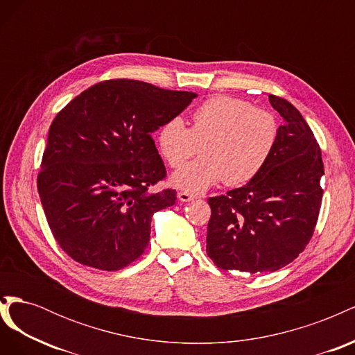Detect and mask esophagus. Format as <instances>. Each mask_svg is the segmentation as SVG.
<instances>
[{"instance_id": "1", "label": "esophagus", "mask_w": 355, "mask_h": 355, "mask_svg": "<svg viewBox=\"0 0 355 355\" xmlns=\"http://www.w3.org/2000/svg\"><path fill=\"white\" fill-rule=\"evenodd\" d=\"M178 198L182 202H188V201H194L196 196H192V194H189V192H185V191H180V192H178Z\"/></svg>"}]
</instances>
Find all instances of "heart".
<instances>
[{"label":"heart","instance_id":"heart-1","mask_svg":"<svg viewBox=\"0 0 355 355\" xmlns=\"http://www.w3.org/2000/svg\"><path fill=\"white\" fill-rule=\"evenodd\" d=\"M280 127L274 114L234 96L218 94L191 114V125L171 116L157 133L161 155L170 167H180L198 150L202 158L179 168L173 185L191 194L207 191L220 180L228 187L247 184L270 161Z\"/></svg>","mask_w":355,"mask_h":355}]
</instances>
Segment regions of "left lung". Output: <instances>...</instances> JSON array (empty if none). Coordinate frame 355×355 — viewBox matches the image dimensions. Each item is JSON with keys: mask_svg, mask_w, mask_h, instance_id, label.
<instances>
[{"mask_svg": "<svg viewBox=\"0 0 355 355\" xmlns=\"http://www.w3.org/2000/svg\"><path fill=\"white\" fill-rule=\"evenodd\" d=\"M282 115L274 153L249 184L211 197L206 252L220 270L272 272L302 253L313 237L323 198L321 151L304 116L270 94Z\"/></svg>", "mask_w": 355, "mask_h": 355, "instance_id": "8db88e82", "label": "left lung"}]
</instances>
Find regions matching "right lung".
<instances>
[{"mask_svg": "<svg viewBox=\"0 0 355 355\" xmlns=\"http://www.w3.org/2000/svg\"><path fill=\"white\" fill-rule=\"evenodd\" d=\"M197 98L136 80L92 85L53 120L37 187L49 227L73 261L116 271L151 239V219L176 191H149L166 178L153 133Z\"/></svg>", "mask_w": 355, "mask_h": 355, "instance_id": "1", "label": "right lung"}]
</instances>
